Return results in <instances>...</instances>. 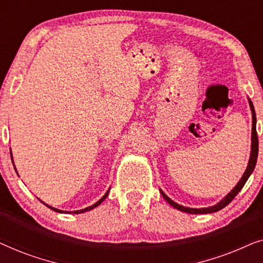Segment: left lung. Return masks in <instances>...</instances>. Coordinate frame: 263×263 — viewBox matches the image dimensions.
I'll use <instances>...</instances> for the list:
<instances>
[{"label":"left lung","instance_id":"left-lung-1","mask_svg":"<svg viewBox=\"0 0 263 263\" xmlns=\"http://www.w3.org/2000/svg\"><path fill=\"white\" fill-rule=\"evenodd\" d=\"M249 104H250V109H251V112H253V132H251V153H250V159H249V164H248V167L246 172H244V175L242 176V178H240V181L237 183V185L235 188L232 189V192L229 194V195H226L224 199H222L220 202L214 204V206L212 207H208V208H189V207H183L181 204L176 203L175 201H172L170 197H167L166 194H164V192H161V195L165 200L167 201L168 203L171 204L172 207L176 208V210L178 211H182V212H186V213H190V214H206V213H214V212H218L220 211L221 208H224L228 206V204L231 202V201L235 199L237 194H238L242 188L246 184V182L248 181V178H249V176L251 175V172L254 171L255 168V165H256V161H257V154H258V139H257V132H256V115H255V109H254V105L253 103H251V100H249Z\"/></svg>","mask_w":263,"mask_h":263}]
</instances>
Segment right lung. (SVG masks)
Wrapping results in <instances>:
<instances>
[{"label":"right lung","instance_id":"add662e5","mask_svg":"<svg viewBox=\"0 0 263 263\" xmlns=\"http://www.w3.org/2000/svg\"><path fill=\"white\" fill-rule=\"evenodd\" d=\"M107 195H109V190H107L105 195H104V196L102 197V199H100V200L98 201V202H96L95 204H92V206H89V207H87V208H85V210H80V211H74V214L84 213V212H87V211H91V210H93V208H95V207L99 206V204L102 203L103 201L106 199V196H107ZM45 206H48V207L50 208V210H52V211H55V212H59V213H62V211H60V210H57V208H53V207H51V206H49V204H45ZM66 213H73V212H67V211H66Z\"/></svg>","mask_w":263,"mask_h":263}]
</instances>
